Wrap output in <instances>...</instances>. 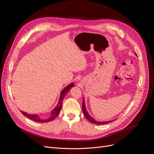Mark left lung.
<instances>
[{
    "label": "left lung",
    "mask_w": 154,
    "mask_h": 154,
    "mask_svg": "<svg viewBox=\"0 0 154 154\" xmlns=\"http://www.w3.org/2000/svg\"><path fill=\"white\" fill-rule=\"evenodd\" d=\"M136 56H137V54H136ZM82 110H83V114L85 116V118L88 119V121H89L90 122H91V123H94L95 125H104V124H106L108 123V122H112V121H106V122H100V121H97L96 120H95L92 117L88 114V112H87V109H86L85 107V100H84V98H83V103H82Z\"/></svg>",
    "instance_id": "1"
}]
</instances>
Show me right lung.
Masks as SVG:
<instances>
[{
	"mask_svg": "<svg viewBox=\"0 0 154 154\" xmlns=\"http://www.w3.org/2000/svg\"><path fill=\"white\" fill-rule=\"evenodd\" d=\"M73 87H74V83H71L68 86H67V87L64 90H63L62 91H61L59 100L58 102L57 106L54 109V110L51 112V115L47 118L43 119L38 114H27L23 111H21V112L24 116H25L26 117H27V118H28L29 119H32L33 121H35L36 122H48L52 121L59 115V114L60 111V109H61V108H62L63 100L64 99L65 95L67 94V92L70 90V89Z\"/></svg>",
	"mask_w": 154,
	"mask_h": 154,
	"instance_id": "obj_1",
	"label": "right lung"
}]
</instances>
